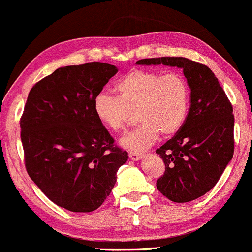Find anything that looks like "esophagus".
Segmentation results:
<instances>
[{"mask_svg":"<svg viewBox=\"0 0 252 252\" xmlns=\"http://www.w3.org/2000/svg\"><path fill=\"white\" fill-rule=\"evenodd\" d=\"M143 158V153H138V152H129V159L133 161H138Z\"/></svg>","mask_w":252,"mask_h":252,"instance_id":"esophagus-1","label":"esophagus"}]
</instances>
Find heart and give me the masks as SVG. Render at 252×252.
<instances>
[{
    "label": "heart",
    "instance_id": "b5f03b06",
    "mask_svg": "<svg viewBox=\"0 0 252 252\" xmlns=\"http://www.w3.org/2000/svg\"><path fill=\"white\" fill-rule=\"evenodd\" d=\"M117 96L99 93L93 100L96 119L111 132L119 133L137 111L141 121L134 131L123 138L121 145L132 151L149 149L160 133L176 134L184 125L190 108V87L178 73L135 69L114 85Z\"/></svg>",
    "mask_w": 252,
    "mask_h": 252
}]
</instances>
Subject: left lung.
I'll list each match as a JSON object with an SVG mask.
<instances>
[{
    "mask_svg": "<svg viewBox=\"0 0 252 252\" xmlns=\"http://www.w3.org/2000/svg\"><path fill=\"white\" fill-rule=\"evenodd\" d=\"M140 66L178 67L191 90L189 114L172 139L156 151L165 164L157 180L162 196L188 203L204 196L217 184L233 156V109L212 70L186 58H153Z\"/></svg>",
    "mask_w": 252,
    "mask_h": 252,
    "instance_id": "obj_1",
    "label": "left lung"
}]
</instances>
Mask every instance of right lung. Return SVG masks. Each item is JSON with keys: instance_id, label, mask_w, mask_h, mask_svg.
Wrapping results in <instances>:
<instances>
[{"instance_id": "add662e5", "label": "right lung", "mask_w": 252, "mask_h": 252, "mask_svg": "<svg viewBox=\"0 0 252 252\" xmlns=\"http://www.w3.org/2000/svg\"><path fill=\"white\" fill-rule=\"evenodd\" d=\"M118 68H58L29 92L20 121L27 172L58 206L91 212L109 196L128 153L96 119L93 100Z\"/></svg>"}]
</instances>
